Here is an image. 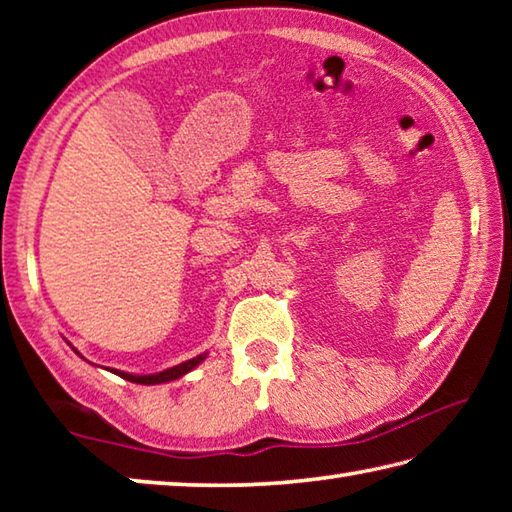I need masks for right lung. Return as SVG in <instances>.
<instances>
[{
	"label": "right lung",
	"mask_w": 512,
	"mask_h": 512,
	"mask_svg": "<svg viewBox=\"0 0 512 512\" xmlns=\"http://www.w3.org/2000/svg\"><path fill=\"white\" fill-rule=\"evenodd\" d=\"M76 354H79V350H74ZM81 357V354H79ZM207 359V352L198 354V357L194 359H187L183 363H178V366L173 368H167L162 372H153V375H133V372H124V370H110L115 372V375H119L121 379L126 381H133V384H144V386H153V384H167V381H176L180 377H185L187 372H192L196 366H201V363Z\"/></svg>",
	"instance_id": "1"
}]
</instances>
